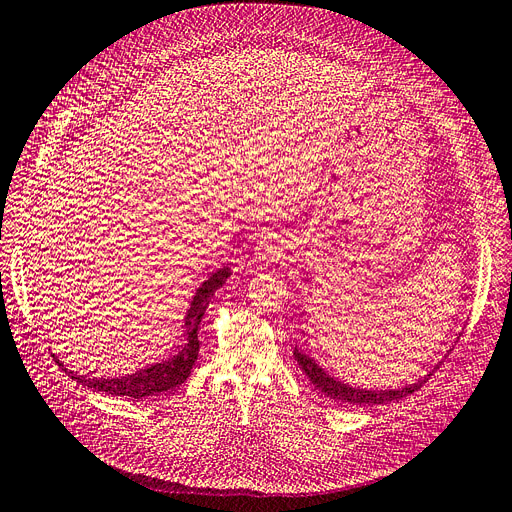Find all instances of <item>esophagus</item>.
<instances>
[{
	"mask_svg": "<svg viewBox=\"0 0 512 512\" xmlns=\"http://www.w3.org/2000/svg\"><path fill=\"white\" fill-rule=\"evenodd\" d=\"M282 253H284V247H282V242H280L276 236L263 234V236L257 240L255 259H259V261H263V263H270V261L280 259Z\"/></svg>",
	"mask_w": 512,
	"mask_h": 512,
	"instance_id": "esophagus-1",
	"label": "esophagus"
}]
</instances>
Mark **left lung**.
I'll list each match as a JSON object with an SVG mask.
<instances>
[{"instance_id":"left-lung-1","label":"left lung","mask_w":512,"mask_h":512,"mask_svg":"<svg viewBox=\"0 0 512 512\" xmlns=\"http://www.w3.org/2000/svg\"><path fill=\"white\" fill-rule=\"evenodd\" d=\"M295 360L299 364V368L305 372L307 379L314 383V387L324 393L326 397L335 399V402H343V404H353V406H370V404H387V402H395V399H402L410 393H414L416 389H420L422 385H425L429 381L427 374L425 379H420L418 383L410 385V387H404V389H397V391H368V389H353L337 379H332V376H328L318 364L316 360H311L309 355L301 353L297 347L293 351Z\"/></svg>"}]
</instances>
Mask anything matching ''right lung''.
Here are the masks:
<instances>
[{"label":"right lung","mask_w":512,"mask_h":512,"mask_svg":"<svg viewBox=\"0 0 512 512\" xmlns=\"http://www.w3.org/2000/svg\"><path fill=\"white\" fill-rule=\"evenodd\" d=\"M230 276V270L224 268L215 272L213 276H209L207 282H203V286L198 288L192 305L186 314V347L173 355L171 360L163 362V364H154L150 368H144L136 374H127L121 376V379H87V376H77L75 372H69V368H64L58 362V366H62V370L66 374H71V379H75L77 383L108 393V395H119V397H133V399H146L150 395H159L163 391H171L175 387H180L188 376L190 370L198 358V349H201V343H198V326H201V320L205 316V309L209 305V299L213 297V293L217 288L226 282V278Z\"/></svg>","instance_id":"1"}]
</instances>
